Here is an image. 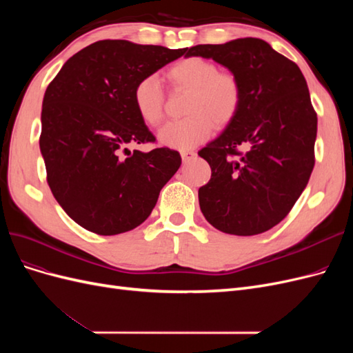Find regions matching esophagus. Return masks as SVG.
<instances>
[{
	"instance_id": "1",
	"label": "esophagus",
	"mask_w": 353,
	"mask_h": 353,
	"mask_svg": "<svg viewBox=\"0 0 353 353\" xmlns=\"http://www.w3.org/2000/svg\"><path fill=\"white\" fill-rule=\"evenodd\" d=\"M181 157H183L184 163H188L196 157V152H193V150H181Z\"/></svg>"
}]
</instances>
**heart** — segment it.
I'll return each mask as SVG.
<instances>
[{
	"label": "heart",
	"mask_w": 353,
	"mask_h": 353,
	"mask_svg": "<svg viewBox=\"0 0 353 353\" xmlns=\"http://www.w3.org/2000/svg\"><path fill=\"white\" fill-rule=\"evenodd\" d=\"M175 88L190 91L185 114L181 121L168 122L159 131L160 144L185 150L205 143L216 126L228 125L241 105V85L231 72H219L215 63L201 57H187L168 70ZM134 104L141 119L156 126L163 119L165 94L156 77H145L134 88Z\"/></svg>",
	"instance_id": "obj_1"
}]
</instances>
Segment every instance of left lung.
I'll return each instance as SVG.
<instances>
[{
    "label": "left lung",
    "instance_id": "1",
    "mask_svg": "<svg viewBox=\"0 0 353 353\" xmlns=\"http://www.w3.org/2000/svg\"><path fill=\"white\" fill-rule=\"evenodd\" d=\"M215 60L241 85L237 116L199 152L212 169L199 188L206 221L234 236H256L281 222L314 169L316 113L301 69L259 38L185 48ZM240 145L248 152L240 154Z\"/></svg>",
    "mask_w": 353,
    "mask_h": 353
}]
</instances>
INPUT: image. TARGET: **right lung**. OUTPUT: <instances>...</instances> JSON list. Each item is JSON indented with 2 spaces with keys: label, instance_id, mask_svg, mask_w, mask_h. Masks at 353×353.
Masks as SVG:
<instances>
[{
  "label": "right lung",
  "instance_id": "obj_1",
  "mask_svg": "<svg viewBox=\"0 0 353 353\" xmlns=\"http://www.w3.org/2000/svg\"><path fill=\"white\" fill-rule=\"evenodd\" d=\"M185 48L104 39L72 56L42 100L39 148L52 196L85 230L114 236L150 216L160 190L181 166L178 152L152 143L134 104L137 82Z\"/></svg>",
  "mask_w": 353,
  "mask_h": 353
}]
</instances>
